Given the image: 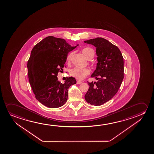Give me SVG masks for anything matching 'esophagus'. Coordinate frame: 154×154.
<instances>
[{"label": "esophagus", "mask_w": 154, "mask_h": 154, "mask_svg": "<svg viewBox=\"0 0 154 154\" xmlns=\"http://www.w3.org/2000/svg\"><path fill=\"white\" fill-rule=\"evenodd\" d=\"M82 83V82H81V81H77V84H81Z\"/></svg>", "instance_id": "obj_1"}]
</instances>
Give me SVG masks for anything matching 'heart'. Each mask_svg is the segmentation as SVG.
<instances>
[{
  "mask_svg": "<svg viewBox=\"0 0 154 154\" xmlns=\"http://www.w3.org/2000/svg\"><path fill=\"white\" fill-rule=\"evenodd\" d=\"M82 52L83 54L88 59H91L94 56V51L89 48H84L82 50ZM72 53H70L66 57V61L69 62L71 59ZM91 73V70L90 69L88 68H75L72 69L70 71V74L72 77L76 78L77 80H82L85 78L86 76L90 75Z\"/></svg>",
  "mask_w": 154,
  "mask_h": 154,
  "instance_id": "heart-1",
  "label": "heart"
}]
</instances>
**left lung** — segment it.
<instances>
[{"label": "left lung", "instance_id": "8db88e82", "mask_svg": "<svg viewBox=\"0 0 154 154\" xmlns=\"http://www.w3.org/2000/svg\"><path fill=\"white\" fill-rule=\"evenodd\" d=\"M84 43L96 48L97 63L91 75L97 82H88L89 88L85 95L88 103L95 106L111 100L118 92L124 78V60L120 50L108 40L101 37Z\"/></svg>", "mask_w": 154, "mask_h": 154}]
</instances>
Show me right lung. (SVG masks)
I'll return each mask as SVG.
<instances>
[{
  "mask_svg": "<svg viewBox=\"0 0 154 154\" xmlns=\"http://www.w3.org/2000/svg\"><path fill=\"white\" fill-rule=\"evenodd\" d=\"M76 47L71 46L64 39L48 36L31 51L27 64L29 80L36 99L45 106L56 108L66 103L68 88L76 80L66 77L62 84L57 77L65 66L69 52Z\"/></svg>",
  "mask_w": 154,
  "mask_h": 154,
  "instance_id": "right-lung-1",
  "label": "right lung"
}]
</instances>
